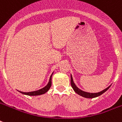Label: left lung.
Segmentation results:
<instances>
[{
  "mask_svg": "<svg viewBox=\"0 0 122 122\" xmlns=\"http://www.w3.org/2000/svg\"><path fill=\"white\" fill-rule=\"evenodd\" d=\"M71 85L73 89L74 90V91L76 94H78V95H80L81 96L84 97H86V98H94V97H96L97 96H99L101 94H102L103 93L105 92L107 90H108L109 88L110 87H108V88H106L104 90L102 91L101 92H99L97 93H89V92H84V91H81L80 89H79L78 87H76L75 84L73 82V78L71 75Z\"/></svg>",
  "mask_w": 122,
  "mask_h": 122,
  "instance_id": "8db88e82",
  "label": "left lung"
}]
</instances>
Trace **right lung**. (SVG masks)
I'll use <instances>...</instances> for the list:
<instances>
[{
	"mask_svg": "<svg viewBox=\"0 0 122 122\" xmlns=\"http://www.w3.org/2000/svg\"><path fill=\"white\" fill-rule=\"evenodd\" d=\"M53 74V73H52ZM52 74L51 75V76H50V79H49V83L47 85H46V87H44V88H42V89H40L39 91H33V92H21V91H19L20 92H21V94H23L27 95V96H39V95H41V94H44L46 92H47L48 91H49V89H50V87L51 86L52 84Z\"/></svg>",
	"mask_w": 122,
	"mask_h": 122,
	"instance_id": "1",
	"label": "right lung"
}]
</instances>
